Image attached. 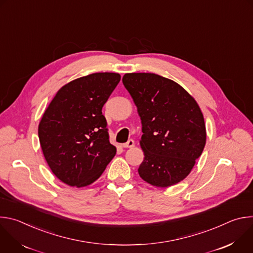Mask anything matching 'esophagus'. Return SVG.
I'll return each instance as SVG.
<instances>
[{
    "label": "esophagus",
    "instance_id": "esophagus-1",
    "mask_svg": "<svg viewBox=\"0 0 253 253\" xmlns=\"http://www.w3.org/2000/svg\"><path fill=\"white\" fill-rule=\"evenodd\" d=\"M134 145H135V141H134L133 139H130V140H128L126 143H124L122 146H123L124 148H132V147H134Z\"/></svg>",
    "mask_w": 253,
    "mask_h": 253
}]
</instances>
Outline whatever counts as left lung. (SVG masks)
Segmentation results:
<instances>
[{
    "label": "left lung",
    "instance_id": "obj_1",
    "mask_svg": "<svg viewBox=\"0 0 253 253\" xmlns=\"http://www.w3.org/2000/svg\"><path fill=\"white\" fill-rule=\"evenodd\" d=\"M123 84L141 118L138 168L144 181L168 187L183 180L204 149L206 129L196 101L176 82L153 73H128Z\"/></svg>",
    "mask_w": 253,
    "mask_h": 253
}]
</instances>
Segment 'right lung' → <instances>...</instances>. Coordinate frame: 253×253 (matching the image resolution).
<instances>
[{
    "mask_svg": "<svg viewBox=\"0 0 253 253\" xmlns=\"http://www.w3.org/2000/svg\"><path fill=\"white\" fill-rule=\"evenodd\" d=\"M121 76L94 73L63 86L46 109L38 134L45 159L62 182L90 185L116 154L102 108Z\"/></svg>",
    "mask_w": 253,
    "mask_h": 253,
    "instance_id": "right-lung-1",
    "label": "right lung"
}]
</instances>
